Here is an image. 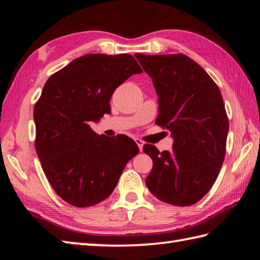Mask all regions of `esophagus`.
Masks as SVG:
<instances>
[{"label":"esophagus","instance_id":"esophagus-1","mask_svg":"<svg viewBox=\"0 0 260 260\" xmlns=\"http://www.w3.org/2000/svg\"><path fill=\"white\" fill-rule=\"evenodd\" d=\"M135 142H136V144H138L139 146V149H140V151H142L143 150V141L141 140V139H135Z\"/></svg>","mask_w":260,"mask_h":260}]
</instances>
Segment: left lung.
Listing matches in <instances>:
<instances>
[{
  "label": "left lung",
  "instance_id": "1",
  "mask_svg": "<svg viewBox=\"0 0 260 260\" xmlns=\"http://www.w3.org/2000/svg\"><path fill=\"white\" fill-rule=\"evenodd\" d=\"M158 95L156 124L173 138L172 150L143 151L153 166L146 179L158 200L189 206L208 193L225 159L228 119L218 86L188 56L135 54Z\"/></svg>",
  "mask_w": 260,
  "mask_h": 260
}]
</instances>
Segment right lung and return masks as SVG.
Segmentation results:
<instances>
[{"instance_id": "add662e5", "label": "right lung", "mask_w": 260, "mask_h": 260, "mask_svg": "<svg viewBox=\"0 0 260 260\" xmlns=\"http://www.w3.org/2000/svg\"><path fill=\"white\" fill-rule=\"evenodd\" d=\"M141 72L131 55L89 54L45 83L33 113L35 149L48 181L69 204L87 208L108 199L127 162L139 153L128 136L99 135L89 124L111 112L116 88Z\"/></svg>"}]
</instances>
